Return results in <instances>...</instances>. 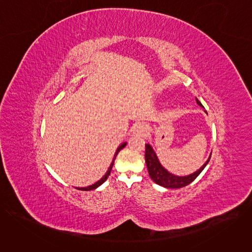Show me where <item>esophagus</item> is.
Masks as SVG:
<instances>
[{"instance_id":"esophagus-1","label":"esophagus","mask_w":252,"mask_h":252,"mask_svg":"<svg viewBox=\"0 0 252 252\" xmlns=\"http://www.w3.org/2000/svg\"><path fill=\"white\" fill-rule=\"evenodd\" d=\"M137 130L139 131V133H146V132H148V127L145 125H139L137 126Z\"/></svg>"}]
</instances>
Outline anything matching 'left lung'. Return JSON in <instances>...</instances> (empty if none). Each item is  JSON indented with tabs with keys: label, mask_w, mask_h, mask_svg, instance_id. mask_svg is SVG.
<instances>
[{
	"label": "left lung",
	"mask_w": 252,
	"mask_h": 252,
	"mask_svg": "<svg viewBox=\"0 0 252 252\" xmlns=\"http://www.w3.org/2000/svg\"><path fill=\"white\" fill-rule=\"evenodd\" d=\"M196 102L200 105L203 106L200 101L196 98ZM211 155L209 156L208 159L206 162L195 172L188 175V176H175L171 173H169L167 170H165L161 164L159 163L154 150L150 145H146V154H145V158L149 170V174L153 181L163 188L166 189H181L186 186H189L190 183H192L194 179L199 175V173L203 170L205 165L208 163L210 159Z\"/></svg>",
	"instance_id": "8db88e82"
}]
</instances>
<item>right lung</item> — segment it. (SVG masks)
<instances>
[{
  "mask_svg": "<svg viewBox=\"0 0 252 252\" xmlns=\"http://www.w3.org/2000/svg\"><path fill=\"white\" fill-rule=\"evenodd\" d=\"M126 146V142L123 143V145L118 149V151H117V153H116V155H115L114 160H113V162H112V164H111V166H110L109 170H107V172L104 174V176H103L102 178H100L98 182H96V183H95L94 185H93V186H90V187H88V188H78V189H80V190H92V189H96L97 187H99L101 184H103V183L106 181V178L109 177V175L111 174V171H112V168H113V165H114V162H115V159H116V158H117L118 154H119V153H120V151H121V150H123Z\"/></svg>",
  "mask_w": 252,
  "mask_h": 252,
  "instance_id": "1",
  "label": "right lung"
}]
</instances>
